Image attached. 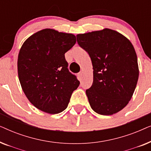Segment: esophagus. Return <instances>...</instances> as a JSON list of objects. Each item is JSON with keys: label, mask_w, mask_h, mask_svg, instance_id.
Here are the masks:
<instances>
[{"label": "esophagus", "mask_w": 151, "mask_h": 151, "mask_svg": "<svg viewBox=\"0 0 151 151\" xmlns=\"http://www.w3.org/2000/svg\"><path fill=\"white\" fill-rule=\"evenodd\" d=\"M78 77H79L80 79L81 80V78L82 77V72H80V73H78Z\"/></svg>", "instance_id": "obj_1"}]
</instances>
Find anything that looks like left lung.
<instances>
[{"mask_svg": "<svg viewBox=\"0 0 151 151\" xmlns=\"http://www.w3.org/2000/svg\"><path fill=\"white\" fill-rule=\"evenodd\" d=\"M77 42L91 60L93 81L86 90L90 106L100 115H113L128 104L139 77L137 58L131 42L104 29L78 34Z\"/></svg>", "mask_w": 151, "mask_h": 151, "instance_id": "obj_1", "label": "left lung"}]
</instances>
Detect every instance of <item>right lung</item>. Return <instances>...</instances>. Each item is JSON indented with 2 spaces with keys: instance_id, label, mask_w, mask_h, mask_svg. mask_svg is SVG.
Segmentation results:
<instances>
[{
  "instance_id": "add662e5",
  "label": "right lung",
  "mask_w": 151,
  "mask_h": 151,
  "mask_svg": "<svg viewBox=\"0 0 151 151\" xmlns=\"http://www.w3.org/2000/svg\"><path fill=\"white\" fill-rule=\"evenodd\" d=\"M76 42L73 34L45 29L22 45L18 58V78L27 98L40 111L50 114L63 111L79 86L65 57Z\"/></svg>"
}]
</instances>
